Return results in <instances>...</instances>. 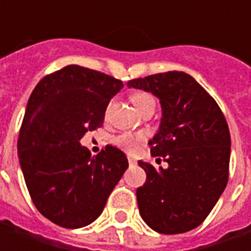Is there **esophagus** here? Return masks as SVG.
I'll use <instances>...</instances> for the list:
<instances>
[{
	"instance_id": "obj_1",
	"label": "esophagus",
	"mask_w": 251,
	"mask_h": 251,
	"mask_svg": "<svg viewBox=\"0 0 251 251\" xmlns=\"http://www.w3.org/2000/svg\"><path fill=\"white\" fill-rule=\"evenodd\" d=\"M128 163H130V166H132V165H137V160L134 159V158H128Z\"/></svg>"
}]
</instances>
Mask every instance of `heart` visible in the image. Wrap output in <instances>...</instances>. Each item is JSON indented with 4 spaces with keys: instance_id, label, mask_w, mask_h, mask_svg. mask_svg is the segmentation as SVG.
<instances>
[{
    "instance_id": "b5f03b06",
    "label": "heart",
    "mask_w": 251,
    "mask_h": 251,
    "mask_svg": "<svg viewBox=\"0 0 251 251\" xmlns=\"http://www.w3.org/2000/svg\"><path fill=\"white\" fill-rule=\"evenodd\" d=\"M131 101L134 103V106L141 111L142 107H145L148 103H155L153 98L145 93V92H137L131 96ZM113 142L116 147H119L120 150L126 151L128 153H135L142 148L144 142H145V135L144 134H134V132H123L119 134L117 137L113 138Z\"/></svg>"
}]
</instances>
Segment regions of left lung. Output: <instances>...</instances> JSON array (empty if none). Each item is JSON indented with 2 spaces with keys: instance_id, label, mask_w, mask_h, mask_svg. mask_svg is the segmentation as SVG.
Wrapping results in <instances>:
<instances>
[{
  "instance_id": "left-lung-1",
  "label": "left lung",
  "mask_w": 251,
  "mask_h": 251,
  "mask_svg": "<svg viewBox=\"0 0 251 251\" xmlns=\"http://www.w3.org/2000/svg\"><path fill=\"white\" fill-rule=\"evenodd\" d=\"M127 85L159 99V128L148 144L152 156L168 162L166 169L138 162L147 173V181L137 188L141 217L159 233L188 232L202 224L226 187L230 134L225 116L208 92L181 71Z\"/></svg>"
}]
</instances>
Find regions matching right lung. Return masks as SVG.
Masks as SVG:
<instances>
[{
	"mask_svg": "<svg viewBox=\"0 0 251 251\" xmlns=\"http://www.w3.org/2000/svg\"><path fill=\"white\" fill-rule=\"evenodd\" d=\"M123 82L79 65L46 75L32 92L18 138L25 183L39 212L55 225L83 227L101 214L128 168L119 148L92 156L81 145L101 127L104 111Z\"/></svg>",
	"mask_w": 251,
	"mask_h": 251,
	"instance_id": "obj_1",
	"label": "right lung"
}]
</instances>
